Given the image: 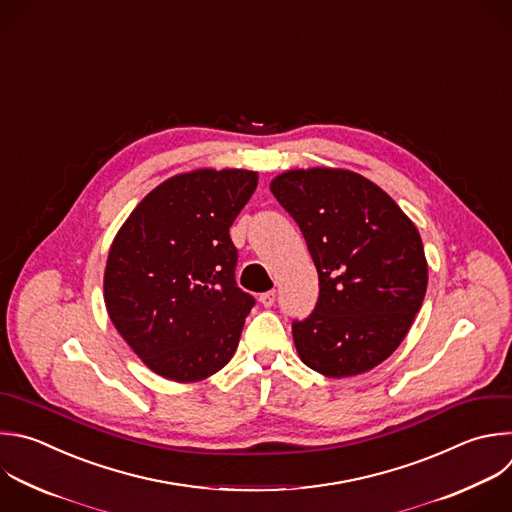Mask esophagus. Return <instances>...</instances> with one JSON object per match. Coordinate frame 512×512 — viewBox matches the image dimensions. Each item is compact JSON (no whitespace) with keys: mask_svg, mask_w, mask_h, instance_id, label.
Wrapping results in <instances>:
<instances>
[{"mask_svg":"<svg viewBox=\"0 0 512 512\" xmlns=\"http://www.w3.org/2000/svg\"><path fill=\"white\" fill-rule=\"evenodd\" d=\"M259 301L263 307H271L275 303V291H267V293H261L259 295Z\"/></svg>","mask_w":512,"mask_h":512,"instance_id":"1","label":"esophagus"}]
</instances>
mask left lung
Here are the masks:
<instances>
[{
    "mask_svg": "<svg viewBox=\"0 0 512 512\" xmlns=\"http://www.w3.org/2000/svg\"><path fill=\"white\" fill-rule=\"evenodd\" d=\"M269 189L299 225L319 275L313 313L293 323L297 356L327 378L370 372L404 342L426 295L416 225L346 168L285 170Z\"/></svg>",
    "mask_w": 512,
    "mask_h": 512,
    "instance_id": "obj_1",
    "label": "left lung"
}]
</instances>
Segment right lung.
<instances>
[{
    "label": "right lung",
    "instance_id": "right-lung-1",
    "mask_svg": "<svg viewBox=\"0 0 512 512\" xmlns=\"http://www.w3.org/2000/svg\"><path fill=\"white\" fill-rule=\"evenodd\" d=\"M245 168H197L152 189L118 229L104 303L154 374L201 382L233 358L255 299L235 283L229 227L257 189Z\"/></svg>",
    "mask_w": 512,
    "mask_h": 512
}]
</instances>
